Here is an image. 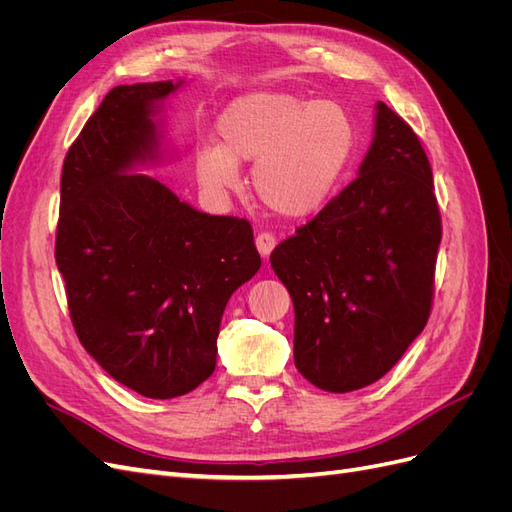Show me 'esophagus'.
I'll return each mask as SVG.
<instances>
[{
    "label": "esophagus",
    "instance_id": "obj_1",
    "mask_svg": "<svg viewBox=\"0 0 512 512\" xmlns=\"http://www.w3.org/2000/svg\"><path fill=\"white\" fill-rule=\"evenodd\" d=\"M275 243H277V239L271 235V232H260V235L256 237V247H258V252H260V256H265V258L273 252Z\"/></svg>",
    "mask_w": 512,
    "mask_h": 512
}]
</instances>
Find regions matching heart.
I'll return each mask as SVG.
<instances>
[{
    "label": "heart",
    "instance_id": "1",
    "mask_svg": "<svg viewBox=\"0 0 512 512\" xmlns=\"http://www.w3.org/2000/svg\"><path fill=\"white\" fill-rule=\"evenodd\" d=\"M218 145L196 149V177L224 194L239 183L237 164L254 162L252 185L262 205L303 218L327 203L354 156L356 128L335 100L307 102L288 91H250L215 123Z\"/></svg>",
    "mask_w": 512,
    "mask_h": 512
}]
</instances>
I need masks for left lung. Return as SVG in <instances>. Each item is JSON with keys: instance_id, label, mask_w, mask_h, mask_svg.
I'll return each instance as SVG.
<instances>
[{"instance_id": "1", "label": "left lung", "mask_w": 512, "mask_h": 512, "mask_svg": "<svg viewBox=\"0 0 512 512\" xmlns=\"http://www.w3.org/2000/svg\"><path fill=\"white\" fill-rule=\"evenodd\" d=\"M442 239L427 153L378 102L359 177L271 254L294 305V365L322 391L374 384L425 329Z\"/></svg>"}]
</instances>
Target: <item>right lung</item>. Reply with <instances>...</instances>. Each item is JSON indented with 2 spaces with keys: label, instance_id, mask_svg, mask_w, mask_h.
Wrapping results in <instances>:
<instances>
[{
  "label": "right lung",
  "instance_id": "obj_1",
  "mask_svg": "<svg viewBox=\"0 0 512 512\" xmlns=\"http://www.w3.org/2000/svg\"><path fill=\"white\" fill-rule=\"evenodd\" d=\"M181 83L111 89L70 145L55 237L72 327L117 382L151 399L194 391L215 369L224 307L260 269L252 224L126 175L153 160L156 102Z\"/></svg>",
  "mask_w": 512,
  "mask_h": 512
}]
</instances>
